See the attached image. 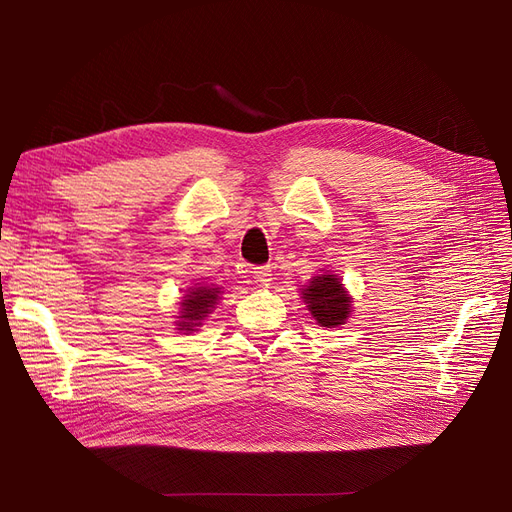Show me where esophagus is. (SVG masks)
Segmentation results:
<instances>
[{
  "mask_svg": "<svg viewBox=\"0 0 512 512\" xmlns=\"http://www.w3.org/2000/svg\"><path fill=\"white\" fill-rule=\"evenodd\" d=\"M253 276H255V280L259 284L267 286V284L272 282V267L270 265H259V267H255V270H253Z\"/></svg>",
  "mask_w": 512,
  "mask_h": 512,
  "instance_id": "1",
  "label": "esophagus"
}]
</instances>
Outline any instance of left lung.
Wrapping results in <instances>:
<instances>
[{
  "instance_id": "left-lung-1",
  "label": "left lung",
  "mask_w": 512,
  "mask_h": 512,
  "mask_svg": "<svg viewBox=\"0 0 512 512\" xmlns=\"http://www.w3.org/2000/svg\"><path fill=\"white\" fill-rule=\"evenodd\" d=\"M303 292V301L319 326L338 328L344 326L348 315H351L353 299L348 297L340 278L334 274L315 276Z\"/></svg>"
}]
</instances>
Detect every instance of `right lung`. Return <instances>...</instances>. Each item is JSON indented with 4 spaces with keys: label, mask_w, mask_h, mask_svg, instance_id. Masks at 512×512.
I'll use <instances>...</instances> for the list:
<instances>
[{
    "label": "right lung",
    "mask_w": 512,
    "mask_h": 512,
    "mask_svg": "<svg viewBox=\"0 0 512 512\" xmlns=\"http://www.w3.org/2000/svg\"><path fill=\"white\" fill-rule=\"evenodd\" d=\"M220 292L222 290L218 286L207 284L188 288L180 303V315L176 321V326H180L178 330L193 332L195 328H199L201 321L215 309V305H218Z\"/></svg>",
    "instance_id": "obj_1"
}]
</instances>
